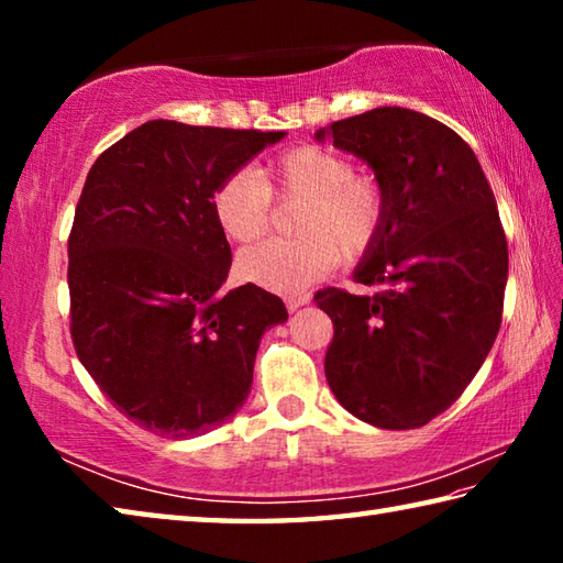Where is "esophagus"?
<instances>
[{"instance_id":"obj_1","label":"esophagus","mask_w":563,"mask_h":563,"mask_svg":"<svg viewBox=\"0 0 563 563\" xmlns=\"http://www.w3.org/2000/svg\"><path fill=\"white\" fill-rule=\"evenodd\" d=\"M308 302H310L308 295H290V298L285 300V308H288L290 312H295V310H300L302 305H308Z\"/></svg>"}]
</instances>
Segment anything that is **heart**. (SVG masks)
Returning a JSON list of instances; mask_svg holds the SVG:
<instances>
[{"instance_id":"obj_1","label":"heart","mask_w":563,"mask_h":563,"mask_svg":"<svg viewBox=\"0 0 563 563\" xmlns=\"http://www.w3.org/2000/svg\"><path fill=\"white\" fill-rule=\"evenodd\" d=\"M271 196L302 198L290 241H265L238 255L241 278L278 295H298L342 261H357L377 241L385 194L355 174L347 156L325 146H295L253 170L223 178L211 196L218 228L251 243L271 223Z\"/></svg>"}]
</instances>
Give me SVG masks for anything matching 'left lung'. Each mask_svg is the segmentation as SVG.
Returning <instances> with one entry per match:
<instances>
[{
    "mask_svg": "<svg viewBox=\"0 0 563 563\" xmlns=\"http://www.w3.org/2000/svg\"><path fill=\"white\" fill-rule=\"evenodd\" d=\"M373 168L377 241L352 278L375 295L320 290L335 335L325 377L350 415L415 430L464 393L497 340L509 251L474 151L437 119L379 107L316 131Z\"/></svg>",
    "mask_w": 563,
    "mask_h": 563,
    "instance_id": "obj_1",
    "label": "left lung"
}]
</instances>
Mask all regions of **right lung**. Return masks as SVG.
I'll use <instances>...</instances> for the list:
<instances>
[{
  "label": "right lung",
  "instance_id": "obj_1",
  "mask_svg": "<svg viewBox=\"0 0 563 563\" xmlns=\"http://www.w3.org/2000/svg\"><path fill=\"white\" fill-rule=\"evenodd\" d=\"M285 131L146 121L91 166L69 235L71 340L119 412L186 440L221 427L253 385L278 295L223 292L231 245L211 196Z\"/></svg>",
  "mask_w": 563,
  "mask_h": 563
}]
</instances>
